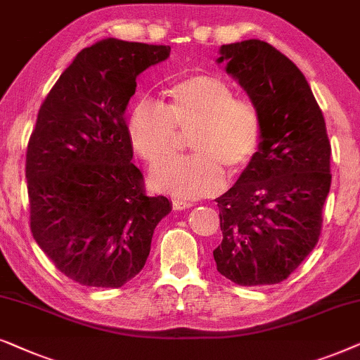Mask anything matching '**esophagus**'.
Instances as JSON below:
<instances>
[{"mask_svg": "<svg viewBox=\"0 0 360 360\" xmlns=\"http://www.w3.org/2000/svg\"><path fill=\"white\" fill-rule=\"evenodd\" d=\"M193 202H189V200H181V199H172V207L176 210H186V209H191L193 207Z\"/></svg>", "mask_w": 360, "mask_h": 360, "instance_id": "esophagus-1", "label": "esophagus"}]
</instances>
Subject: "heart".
I'll list each match as a JSON object with an SVG mask.
<instances>
[{"mask_svg":"<svg viewBox=\"0 0 360 360\" xmlns=\"http://www.w3.org/2000/svg\"><path fill=\"white\" fill-rule=\"evenodd\" d=\"M128 138L150 165L174 153L181 134L194 153L155 167L150 183L176 198L195 199L219 193L225 169L238 172L250 165L262 143V115L252 100L236 97L227 82L198 74L172 84L165 103L143 100L128 118Z\"/></svg>","mask_w":360,"mask_h":360,"instance_id":"heart-1","label":"heart"}]
</instances>
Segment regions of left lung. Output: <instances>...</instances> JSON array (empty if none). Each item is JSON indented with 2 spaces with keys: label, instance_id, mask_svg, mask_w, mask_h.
Listing matches in <instances>:
<instances>
[{
  "label": "left lung",
  "instance_id": "1",
  "mask_svg": "<svg viewBox=\"0 0 360 360\" xmlns=\"http://www.w3.org/2000/svg\"><path fill=\"white\" fill-rule=\"evenodd\" d=\"M219 64L262 115V143L237 183L215 199L217 271L240 286L275 285L309 255L330 188V143L308 80L260 39L224 44Z\"/></svg>",
  "mask_w": 360,
  "mask_h": 360
}]
</instances>
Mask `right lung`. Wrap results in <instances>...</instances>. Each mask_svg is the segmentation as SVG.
Returning a JSON list of instances; mask_svg holds the SVG:
<instances>
[{"label":"right lung","mask_w":360,"mask_h":360,"mask_svg":"<svg viewBox=\"0 0 360 360\" xmlns=\"http://www.w3.org/2000/svg\"><path fill=\"white\" fill-rule=\"evenodd\" d=\"M169 52L113 37L95 42L62 72L37 113L26 153L31 232L80 285L120 288L135 278L172 209L165 195H146L124 122L136 77Z\"/></svg>","instance_id":"add662e5"}]
</instances>
